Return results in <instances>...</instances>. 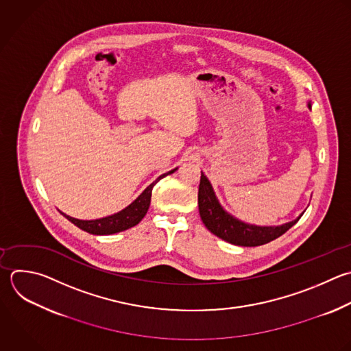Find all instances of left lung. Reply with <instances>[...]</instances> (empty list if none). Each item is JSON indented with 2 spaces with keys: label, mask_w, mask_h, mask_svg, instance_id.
<instances>
[{
  "label": "left lung",
  "mask_w": 351,
  "mask_h": 351,
  "mask_svg": "<svg viewBox=\"0 0 351 351\" xmlns=\"http://www.w3.org/2000/svg\"><path fill=\"white\" fill-rule=\"evenodd\" d=\"M307 107L311 108L310 103H307ZM197 204H199V213L203 223L206 228L214 233L217 237L234 244V245H243V247H256L266 244L281 234H284L289 228H292L302 214L295 218L293 221L285 222L282 225H270V226H261L254 223H247L230 213H228L222 204L219 203L214 188L208 178L203 174L200 177V185H199V193H197Z\"/></svg>",
  "instance_id": "obj_1"
}]
</instances>
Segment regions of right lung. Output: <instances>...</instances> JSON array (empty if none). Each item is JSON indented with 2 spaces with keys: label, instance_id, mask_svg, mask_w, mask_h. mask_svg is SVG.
I'll use <instances>...</instances> for the list:
<instances>
[{
  "label": "right lung",
  "instance_id": "right-lung-1",
  "mask_svg": "<svg viewBox=\"0 0 351 351\" xmlns=\"http://www.w3.org/2000/svg\"><path fill=\"white\" fill-rule=\"evenodd\" d=\"M177 169L178 167L159 176L151 185H148L143 191V193L136 200H133L128 207H125L123 210H121L115 214H111V215H107L103 218H97V219H78V218L67 215L66 213H63L60 210L59 211L75 226H78L80 229H82L88 233H92V234H114L118 232H123L129 228L136 226L145 217V214L149 208V204H151V195H152L154 185L159 180L165 178L166 176L173 174Z\"/></svg>",
  "mask_w": 351,
  "mask_h": 351
}]
</instances>
